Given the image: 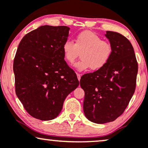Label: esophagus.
<instances>
[{
	"instance_id": "1",
	"label": "esophagus",
	"mask_w": 148,
	"mask_h": 148,
	"mask_svg": "<svg viewBox=\"0 0 148 148\" xmlns=\"http://www.w3.org/2000/svg\"><path fill=\"white\" fill-rule=\"evenodd\" d=\"M76 75H77V77H78V80H79V81H80V77H81V76H80V74H78V73H76Z\"/></svg>"
}]
</instances>
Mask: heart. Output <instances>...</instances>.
Segmentation results:
<instances>
[{"mask_svg": "<svg viewBox=\"0 0 148 148\" xmlns=\"http://www.w3.org/2000/svg\"><path fill=\"white\" fill-rule=\"evenodd\" d=\"M65 60L73 64L80 53V58L74 66L78 71H85L90 68L92 71L103 68L110 62L113 53L111 43L103 40L101 37L92 32L85 30L78 33L74 42L67 40L63 44Z\"/></svg>", "mask_w": 148, "mask_h": 148, "instance_id": "1", "label": "heart"}]
</instances>
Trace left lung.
Wrapping results in <instances>:
<instances>
[{"instance_id":"8db88e82","label":"left lung","mask_w":148,"mask_h":148,"mask_svg":"<svg viewBox=\"0 0 148 148\" xmlns=\"http://www.w3.org/2000/svg\"><path fill=\"white\" fill-rule=\"evenodd\" d=\"M113 47L110 62L103 68L84 74L80 80L84 90L86 117L92 123L114 121L125 112L136 88L138 64L130 41L118 32L107 31Z\"/></svg>"}]
</instances>
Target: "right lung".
I'll use <instances>...</instances> for the list:
<instances>
[{
    "label": "right lung",
    "instance_id": "add662e5",
    "mask_svg": "<svg viewBox=\"0 0 148 148\" xmlns=\"http://www.w3.org/2000/svg\"><path fill=\"white\" fill-rule=\"evenodd\" d=\"M69 29L64 25H42L25 34L19 44L13 61L15 92L35 119L56 118L66 97L79 85L62 50Z\"/></svg>",
    "mask_w": 148,
    "mask_h": 148
}]
</instances>
